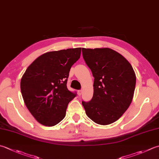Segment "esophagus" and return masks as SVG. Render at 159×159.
I'll return each instance as SVG.
<instances>
[{
	"instance_id": "obj_1",
	"label": "esophagus",
	"mask_w": 159,
	"mask_h": 159,
	"mask_svg": "<svg viewBox=\"0 0 159 159\" xmlns=\"http://www.w3.org/2000/svg\"><path fill=\"white\" fill-rule=\"evenodd\" d=\"M82 92H83V91H82L81 89H79V90H78V94H79V96H80V95H81Z\"/></svg>"
}]
</instances>
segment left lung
<instances>
[{"instance_id": "obj_1", "label": "left lung", "mask_w": 159, "mask_h": 159, "mask_svg": "<svg viewBox=\"0 0 159 159\" xmlns=\"http://www.w3.org/2000/svg\"><path fill=\"white\" fill-rule=\"evenodd\" d=\"M83 57L94 78V94L82 101L85 113L96 123L106 125L117 120L132 102L136 75L132 65L110 48H82Z\"/></svg>"}]
</instances>
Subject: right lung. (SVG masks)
I'll return each instance as SVG.
<instances>
[{
    "label": "right lung",
    "mask_w": 159,
    "mask_h": 159,
    "mask_svg": "<svg viewBox=\"0 0 159 159\" xmlns=\"http://www.w3.org/2000/svg\"><path fill=\"white\" fill-rule=\"evenodd\" d=\"M81 48L47 52L27 67L20 80L26 107L40 124L54 126L63 120L67 105L76 96L67 88L72 65L79 60Z\"/></svg>",
    "instance_id": "right-lung-1"
}]
</instances>
